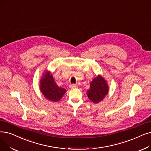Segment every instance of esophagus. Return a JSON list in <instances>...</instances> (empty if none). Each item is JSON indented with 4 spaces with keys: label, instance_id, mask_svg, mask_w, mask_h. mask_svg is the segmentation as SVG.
Instances as JSON below:
<instances>
[{
    "label": "esophagus",
    "instance_id": "esophagus-1",
    "mask_svg": "<svg viewBox=\"0 0 151 151\" xmlns=\"http://www.w3.org/2000/svg\"><path fill=\"white\" fill-rule=\"evenodd\" d=\"M77 87H78V86L75 84H71L70 85V88L71 89H75V88H76Z\"/></svg>",
    "mask_w": 151,
    "mask_h": 151
}]
</instances>
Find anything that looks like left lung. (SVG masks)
<instances>
[{
    "mask_svg": "<svg viewBox=\"0 0 151 151\" xmlns=\"http://www.w3.org/2000/svg\"><path fill=\"white\" fill-rule=\"evenodd\" d=\"M109 92V86L104 78L98 75L94 78L90 84V88L87 91L89 99L94 103H99L102 101Z\"/></svg>",
    "mask_w": 151,
    "mask_h": 151,
    "instance_id": "8db88e82",
    "label": "left lung"
}]
</instances>
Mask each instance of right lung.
Masks as SVG:
<instances>
[{
	"label": "right lung",
	"mask_w": 151,
	"mask_h": 151,
	"mask_svg": "<svg viewBox=\"0 0 151 151\" xmlns=\"http://www.w3.org/2000/svg\"><path fill=\"white\" fill-rule=\"evenodd\" d=\"M40 90L44 97L52 102L60 101L66 90L58 87L50 72L46 71L40 81Z\"/></svg>",
	"instance_id": "1"
}]
</instances>
